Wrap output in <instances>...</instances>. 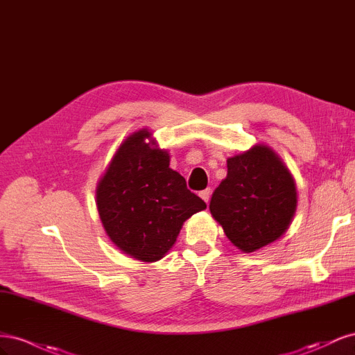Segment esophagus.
Wrapping results in <instances>:
<instances>
[{
    "instance_id": "obj_1",
    "label": "esophagus",
    "mask_w": 355,
    "mask_h": 355,
    "mask_svg": "<svg viewBox=\"0 0 355 355\" xmlns=\"http://www.w3.org/2000/svg\"><path fill=\"white\" fill-rule=\"evenodd\" d=\"M210 188H207V189H204V191H201L200 192V197L204 200V201H206V202H209V200H210Z\"/></svg>"
}]
</instances>
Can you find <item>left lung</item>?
Returning a JSON list of instances; mask_svg holds the SVG:
<instances>
[{
	"mask_svg": "<svg viewBox=\"0 0 355 355\" xmlns=\"http://www.w3.org/2000/svg\"><path fill=\"white\" fill-rule=\"evenodd\" d=\"M228 173L214 189L210 213L230 241L253 253L284 235L295 216V179L263 144L227 159Z\"/></svg>",
	"mask_w": 355,
	"mask_h": 355,
	"instance_id": "1",
	"label": "left lung"
}]
</instances>
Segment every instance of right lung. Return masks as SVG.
Segmentation results:
<instances>
[{
  "label": "right lung",
  "instance_id": "add662e5",
  "mask_svg": "<svg viewBox=\"0 0 355 355\" xmlns=\"http://www.w3.org/2000/svg\"><path fill=\"white\" fill-rule=\"evenodd\" d=\"M96 204L111 241L142 262L164 257L184 222L207 207L170 168L168 153L148 128L132 133L116 149L96 188Z\"/></svg>",
  "mask_w": 355,
  "mask_h": 355
}]
</instances>
